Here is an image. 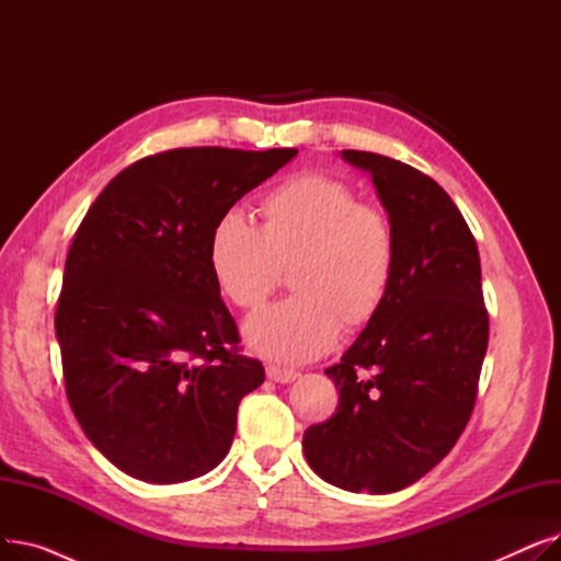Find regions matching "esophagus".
Masks as SVG:
<instances>
[{"label":"esophagus","instance_id":"1","mask_svg":"<svg viewBox=\"0 0 561 561\" xmlns=\"http://www.w3.org/2000/svg\"><path fill=\"white\" fill-rule=\"evenodd\" d=\"M265 373H268V377L273 381H277V385H290V381H296L300 377V373L288 370V368H279V366H268V368H265Z\"/></svg>","mask_w":561,"mask_h":561}]
</instances>
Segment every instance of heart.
<instances>
[{"label":"heart","mask_w":561,"mask_h":561,"mask_svg":"<svg viewBox=\"0 0 561 561\" xmlns=\"http://www.w3.org/2000/svg\"><path fill=\"white\" fill-rule=\"evenodd\" d=\"M261 225L225 214L209 236V268L222 296L254 309L290 268L288 300L250 316L243 339L277 364H307L334 345L341 322L362 328L393 284L398 241L389 216L328 174H298L259 204Z\"/></svg>","instance_id":"obj_1"}]
</instances>
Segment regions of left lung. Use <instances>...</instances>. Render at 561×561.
Here are the masks:
<instances>
[{
    "instance_id": "8db88e82",
    "label": "left lung",
    "mask_w": 561,
    "mask_h": 561,
    "mask_svg": "<svg viewBox=\"0 0 561 561\" xmlns=\"http://www.w3.org/2000/svg\"><path fill=\"white\" fill-rule=\"evenodd\" d=\"M366 174L398 241L379 311L325 370L336 414L302 436L309 466L352 493L419 482L463 432L489 343L478 243L450 195L396 159L343 150Z\"/></svg>"
}]
</instances>
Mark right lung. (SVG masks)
I'll return each instance as SVG.
<instances>
[{"label":"right lung","mask_w":561,"mask_h":561,"mask_svg":"<svg viewBox=\"0 0 561 561\" xmlns=\"http://www.w3.org/2000/svg\"><path fill=\"white\" fill-rule=\"evenodd\" d=\"M298 150L184 147L113 176L81 220L56 307L66 393L91 444L123 473L176 484L231 448L261 362L209 268L214 225Z\"/></svg>","instance_id":"1"}]
</instances>
